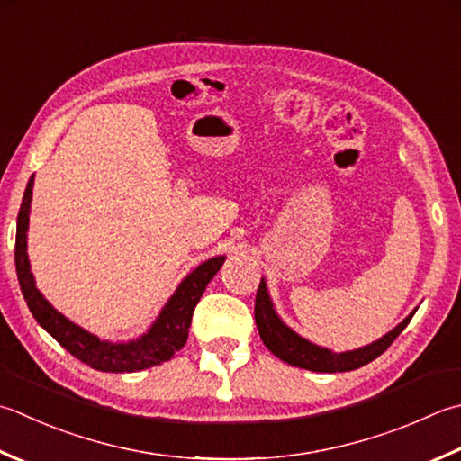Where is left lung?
<instances>
[{
  "mask_svg": "<svg viewBox=\"0 0 461 461\" xmlns=\"http://www.w3.org/2000/svg\"><path fill=\"white\" fill-rule=\"evenodd\" d=\"M256 326L259 330V338L264 341L266 348L272 351L276 357L282 359V362L312 369V372H321V374H336V372H351V369L362 367L369 362H374L375 357H380L384 351L393 344V339L400 336L405 330V326L411 321V315H408L398 328H393L387 336L382 339L374 341L366 348H359L354 351H344V354H333V351L313 346L308 339L297 336L285 323L277 318L274 312L272 300L267 295L266 282L261 279L258 294H256Z\"/></svg>",
  "mask_w": 461,
  "mask_h": 461,
  "instance_id": "8db88e82",
  "label": "left lung"
}]
</instances>
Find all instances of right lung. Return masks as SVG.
Masks as SVG:
<instances>
[{
    "mask_svg": "<svg viewBox=\"0 0 461 461\" xmlns=\"http://www.w3.org/2000/svg\"><path fill=\"white\" fill-rule=\"evenodd\" d=\"M32 187L33 177L27 182L23 202L17 213V231H15V269L17 279H20L22 294L27 302V308L38 320L40 326L58 341L61 348H66L71 356L77 357L79 362L87 364L89 367L99 369V372L125 374V372H140L151 366H159L161 362L174 357L176 351L182 349L187 341L189 323L197 302L205 292V285L212 282V277L220 272L223 264V256L212 258L203 261L200 267H195L189 274L171 300L159 313L158 321L153 323L151 330L140 339L128 341V344H110L92 336L84 328L76 326L66 315L53 310L43 300V295L35 287L33 276L30 272V261H27V223H30V203H32Z\"/></svg>",
    "mask_w": 461,
    "mask_h": 461,
    "instance_id": "obj_1",
    "label": "right lung"
}]
</instances>
